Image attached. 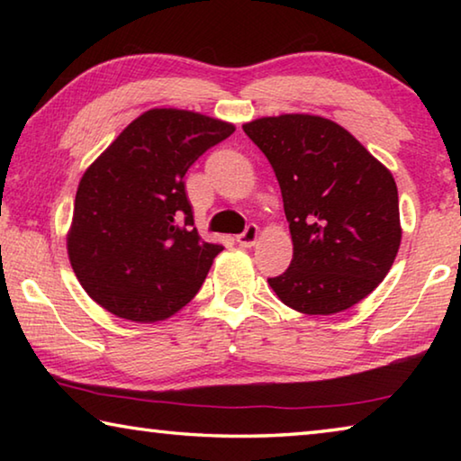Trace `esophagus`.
Here are the masks:
<instances>
[{"instance_id": "1", "label": "esophagus", "mask_w": 461, "mask_h": 461, "mask_svg": "<svg viewBox=\"0 0 461 461\" xmlns=\"http://www.w3.org/2000/svg\"><path fill=\"white\" fill-rule=\"evenodd\" d=\"M256 240H258V225L249 223L246 231L240 233V236H238V244L241 248H252L256 244Z\"/></svg>"}]
</instances>
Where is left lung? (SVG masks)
I'll list each match as a JSON object with an SVG mask.
<instances>
[{"instance_id": "8db88e82", "label": "left lung", "mask_w": 461, "mask_h": 461, "mask_svg": "<svg viewBox=\"0 0 461 461\" xmlns=\"http://www.w3.org/2000/svg\"><path fill=\"white\" fill-rule=\"evenodd\" d=\"M267 156L285 203L293 260L268 285L305 315L341 313L376 288L399 252L394 176L346 128L283 113L244 123Z\"/></svg>"}]
</instances>
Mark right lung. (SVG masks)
<instances>
[{
    "mask_svg": "<svg viewBox=\"0 0 461 461\" xmlns=\"http://www.w3.org/2000/svg\"><path fill=\"white\" fill-rule=\"evenodd\" d=\"M236 126L197 112L148 109L85 170L75 197L68 260L97 305L136 323L181 311L221 246L191 228L185 175Z\"/></svg>",
    "mask_w": 461,
    "mask_h": 461,
    "instance_id": "right-lung-1",
    "label": "right lung"
}]
</instances>
